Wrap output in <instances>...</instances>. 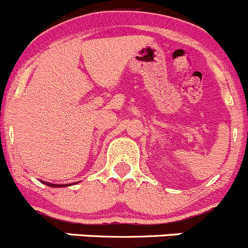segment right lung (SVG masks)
I'll return each instance as SVG.
<instances>
[{"label":"right lung","instance_id":"add662e5","mask_svg":"<svg viewBox=\"0 0 248 248\" xmlns=\"http://www.w3.org/2000/svg\"><path fill=\"white\" fill-rule=\"evenodd\" d=\"M42 183L46 184L48 186H54V188H60V186L63 188V186H65V185H66V186H68V185H70V184H65V185H64V184H62V185H60V184H52V183H46V182H42Z\"/></svg>","mask_w":248,"mask_h":248}]
</instances>
